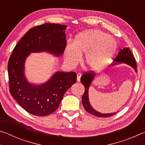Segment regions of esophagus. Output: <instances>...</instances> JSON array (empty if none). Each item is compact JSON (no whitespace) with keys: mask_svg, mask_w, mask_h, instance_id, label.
I'll list each match as a JSON object with an SVG mask.
<instances>
[{"mask_svg":"<svg viewBox=\"0 0 145 145\" xmlns=\"http://www.w3.org/2000/svg\"><path fill=\"white\" fill-rule=\"evenodd\" d=\"M77 82H80V77H81V73H77Z\"/></svg>","mask_w":145,"mask_h":145,"instance_id":"esophagus-1","label":"esophagus"}]
</instances>
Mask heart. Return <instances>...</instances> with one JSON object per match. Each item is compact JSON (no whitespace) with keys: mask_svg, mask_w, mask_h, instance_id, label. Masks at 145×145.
Wrapping results in <instances>:
<instances>
[{"mask_svg":"<svg viewBox=\"0 0 145 145\" xmlns=\"http://www.w3.org/2000/svg\"><path fill=\"white\" fill-rule=\"evenodd\" d=\"M114 38L99 29H91L78 34L73 44H68L65 51V61L69 67L79 62L85 54L84 64L90 70L98 72L106 68L116 50Z\"/></svg>","mask_w":145,"mask_h":145,"instance_id":"b5f03b06","label":"heart"}]
</instances>
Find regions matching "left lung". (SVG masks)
<instances>
[{
	"label": "left lung",
	"mask_w": 145,
	"mask_h": 145,
	"mask_svg": "<svg viewBox=\"0 0 145 145\" xmlns=\"http://www.w3.org/2000/svg\"><path fill=\"white\" fill-rule=\"evenodd\" d=\"M121 63L127 64V65H129L130 67L134 68L135 72H137L136 61H135L134 56L132 55L131 51L130 50L129 47L123 48L120 50L118 54L116 56V57L115 58L113 63L111 64V66H115ZM95 76H96V73L89 72L83 74L81 76V78H80V82H82V84L85 87V91L82 97V103L83 107H84V109L88 113L92 114L93 116L99 118H106L111 116L112 115L116 114V112L101 113V112L97 111L95 109H93V107L91 105L89 99V88Z\"/></svg>",
	"instance_id": "1"
}]
</instances>
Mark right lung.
I'll list each match as a JSON object with an SVG mask.
<instances>
[{
  "mask_svg": "<svg viewBox=\"0 0 145 145\" xmlns=\"http://www.w3.org/2000/svg\"><path fill=\"white\" fill-rule=\"evenodd\" d=\"M67 28L65 25L46 23L31 29L16 44L9 59L11 96L27 112L35 116L54 112L65 93L77 81V74L58 71L45 82L33 84L25 75V61L31 53L47 52L60 57L67 45Z\"/></svg>",
  "mask_w": 145,
  "mask_h": 145,
  "instance_id": "add662e5",
  "label": "right lung"
}]
</instances>
